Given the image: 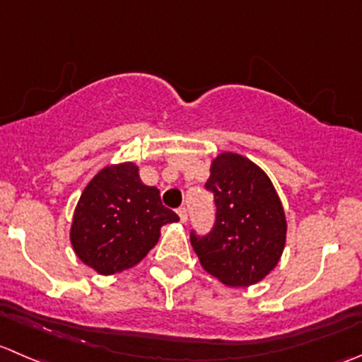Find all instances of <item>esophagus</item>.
Wrapping results in <instances>:
<instances>
[{"label":"esophagus","mask_w":362,"mask_h":362,"mask_svg":"<svg viewBox=\"0 0 362 362\" xmlns=\"http://www.w3.org/2000/svg\"><path fill=\"white\" fill-rule=\"evenodd\" d=\"M177 212H178V217H180L182 223H185V221H187V209H185V206H180Z\"/></svg>","instance_id":"esophagus-1"}]
</instances>
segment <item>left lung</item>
<instances>
[{
  "label": "left lung",
  "instance_id": "8db88e82",
  "mask_svg": "<svg viewBox=\"0 0 362 362\" xmlns=\"http://www.w3.org/2000/svg\"><path fill=\"white\" fill-rule=\"evenodd\" d=\"M206 191L216 221L209 233L191 231V244L209 274L228 286L255 285L278 265L286 240V219L272 182L238 153L214 159Z\"/></svg>",
  "mask_w": 362,
  "mask_h": 362
}]
</instances>
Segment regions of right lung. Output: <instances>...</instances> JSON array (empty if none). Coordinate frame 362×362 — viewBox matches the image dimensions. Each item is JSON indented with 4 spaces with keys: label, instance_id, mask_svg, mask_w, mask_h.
I'll return each mask as SVG.
<instances>
[{
    "label": "right lung",
    "instance_id": "add662e5",
    "mask_svg": "<svg viewBox=\"0 0 362 362\" xmlns=\"http://www.w3.org/2000/svg\"><path fill=\"white\" fill-rule=\"evenodd\" d=\"M178 216L160 202L159 189L139 180L132 163L107 166L84 187L76 206L70 242L99 274H117L141 262Z\"/></svg>",
    "mask_w": 362,
    "mask_h": 362
}]
</instances>
